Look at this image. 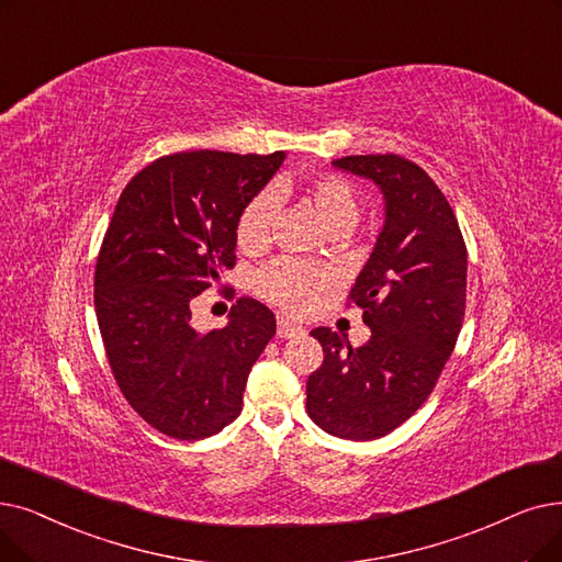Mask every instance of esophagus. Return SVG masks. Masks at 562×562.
Listing matches in <instances>:
<instances>
[{
    "label": "esophagus",
    "mask_w": 562,
    "mask_h": 562,
    "mask_svg": "<svg viewBox=\"0 0 562 562\" xmlns=\"http://www.w3.org/2000/svg\"><path fill=\"white\" fill-rule=\"evenodd\" d=\"M301 333H303V326H301V324L289 322V319H284V316H280V319H278V337L286 339V337H296V335H301Z\"/></svg>",
    "instance_id": "1"
}]
</instances>
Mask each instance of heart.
I'll use <instances>...</instances> for the list:
<instances>
[{
    "instance_id": "heart-1",
    "label": "heart",
    "mask_w": 562,
    "mask_h": 562,
    "mask_svg": "<svg viewBox=\"0 0 562 562\" xmlns=\"http://www.w3.org/2000/svg\"><path fill=\"white\" fill-rule=\"evenodd\" d=\"M291 198L305 200L316 215L322 217L326 229H351L360 215V198L356 188L337 175H316L301 183L291 179H280L271 190H261L243 206L236 221V243L240 250L257 252L271 243L273 217L278 202ZM328 286V276L312 263L296 259H280L266 266L257 276V291L273 305L301 314L305 312L314 296Z\"/></svg>"
}]
</instances>
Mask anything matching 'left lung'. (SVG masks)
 Segmentation results:
<instances>
[{"label": "left lung", "mask_w": 562, "mask_h": 562, "mask_svg": "<svg viewBox=\"0 0 562 562\" xmlns=\"http://www.w3.org/2000/svg\"><path fill=\"white\" fill-rule=\"evenodd\" d=\"M335 169L379 186L383 229L351 289L372 337L314 328L324 362L307 379V413L324 431L374 441L416 413L441 376L467 310V243L446 194L395 154L347 156Z\"/></svg>", "instance_id": "8db88e82"}]
</instances>
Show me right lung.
Listing matches in <instances>:
<instances>
[{
	"mask_svg": "<svg viewBox=\"0 0 562 562\" xmlns=\"http://www.w3.org/2000/svg\"><path fill=\"white\" fill-rule=\"evenodd\" d=\"M286 154L183 151L146 165L121 192L95 261L93 305L112 374L154 429L200 441L234 423L276 314L238 299L221 330L190 307L236 261V221Z\"/></svg>",
	"mask_w": 562,
	"mask_h": 562,
	"instance_id": "obj_1",
	"label": "right lung"
}]
</instances>
